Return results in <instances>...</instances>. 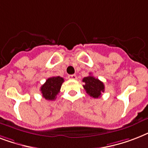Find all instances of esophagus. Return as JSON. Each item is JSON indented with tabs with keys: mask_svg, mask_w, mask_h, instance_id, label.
Wrapping results in <instances>:
<instances>
[{
	"mask_svg": "<svg viewBox=\"0 0 148 148\" xmlns=\"http://www.w3.org/2000/svg\"><path fill=\"white\" fill-rule=\"evenodd\" d=\"M68 78L72 79V80H75V79H77L76 74H71V75H69V76H68Z\"/></svg>",
	"mask_w": 148,
	"mask_h": 148,
	"instance_id": "obj_1",
	"label": "esophagus"
}]
</instances>
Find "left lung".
Instances as JSON below:
<instances>
[{"label":"left lung","mask_w":148,"mask_h":148,"mask_svg":"<svg viewBox=\"0 0 148 148\" xmlns=\"http://www.w3.org/2000/svg\"><path fill=\"white\" fill-rule=\"evenodd\" d=\"M83 85L84 90L88 95L94 98H98L101 96V94L104 92V84L102 81L95 78L92 75L85 77L83 78Z\"/></svg>","instance_id":"1"}]
</instances>
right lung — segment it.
<instances>
[{
    "label": "right lung",
    "instance_id": "obj_1",
    "mask_svg": "<svg viewBox=\"0 0 148 148\" xmlns=\"http://www.w3.org/2000/svg\"><path fill=\"white\" fill-rule=\"evenodd\" d=\"M64 81V78L60 76L49 77L40 88L43 97L47 101L55 100L56 96L60 92V88Z\"/></svg>",
    "mask_w": 148,
    "mask_h": 148
}]
</instances>
